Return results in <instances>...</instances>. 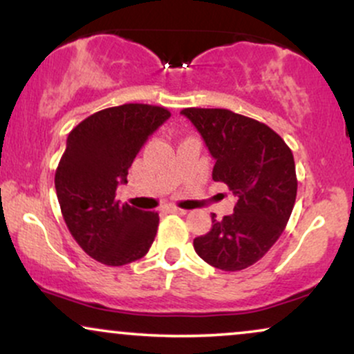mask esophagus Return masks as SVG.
Listing matches in <instances>:
<instances>
[{
	"label": "esophagus",
	"mask_w": 354,
	"mask_h": 354,
	"mask_svg": "<svg viewBox=\"0 0 354 354\" xmlns=\"http://www.w3.org/2000/svg\"><path fill=\"white\" fill-rule=\"evenodd\" d=\"M168 211H169V213H174V214H186V211L181 209V208H168Z\"/></svg>",
	"instance_id": "obj_1"
}]
</instances>
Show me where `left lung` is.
Listing matches in <instances>:
<instances>
[{"label": "left lung", "instance_id": "obj_1", "mask_svg": "<svg viewBox=\"0 0 354 354\" xmlns=\"http://www.w3.org/2000/svg\"><path fill=\"white\" fill-rule=\"evenodd\" d=\"M214 158L213 180L236 196L234 213L194 238L198 256L211 266L239 271L254 265L278 241L291 216L298 180L295 158L270 126L230 109L186 108Z\"/></svg>", "mask_w": 354, "mask_h": 354}]
</instances>
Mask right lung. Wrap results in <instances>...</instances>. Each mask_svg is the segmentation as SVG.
<instances>
[{
    "label": "right lung",
    "instance_id": "add662e5",
    "mask_svg": "<svg viewBox=\"0 0 354 354\" xmlns=\"http://www.w3.org/2000/svg\"><path fill=\"white\" fill-rule=\"evenodd\" d=\"M171 113L129 103L101 109L68 135L55 188L68 230L84 253L108 266L143 258L156 236L160 216L115 200L128 169L148 138Z\"/></svg>",
    "mask_w": 354,
    "mask_h": 354
}]
</instances>
